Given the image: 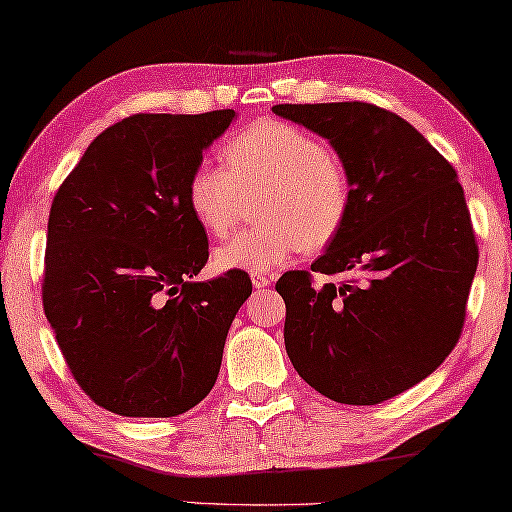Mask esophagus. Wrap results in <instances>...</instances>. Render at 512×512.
<instances>
[{
	"label": "esophagus",
	"mask_w": 512,
	"mask_h": 512,
	"mask_svg": "<svg viewBox=\"0 0 512 512\" xmlns=\"http://www.w3.org/2000/svg\"><path fill=\"white\" fill-rule=\"evenodd\" d=\"M273 285V276H269V273H253V287L257 289H266Z\"/></svg>",
	"instance_id": "esophagus-1"
}]
</instances>
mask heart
I'll use <instances>...</instances> for the list:
<instances>
[{"label":"heart","instance_id":"b5f03b06","mask_svg":"<svg viewBox=\"0 0 512 512\" xmlns=\"http://www.w3.org/2000/svg\"><path fill=\"white\" fill-rule=\"evenodd\" d=\"M223 167L200 163L186 181V204L213 236L236 225L241 193L264 188L262 225L223 243L220 271L269 273L299 250H322L342 232L352 209V181L319 137L278 119H259L230 137Z\"/></svg>","mask_w":512,"mask_h":512}]
</instances>
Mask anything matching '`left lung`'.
I'll return each instance as SVG.
<instances>
[{
	"label": "left lung",
	"mask_w": 512,
	"mask_h": 512,
	"mask_svg": "<svg viewBox=\"0 0 512 512\" xmlns=\"http://www.w3.org/2000/svg\"><path fill=\"white\" fill-rule=\"evenodd\" d=\"M326 137L352 181L342 232L308 271L276 282L285 349L326 398L379 404L432 375L460 340L478 246L453 165L398 114L370 103L276 105Z\"/></svg>",
	"instance_id": "left-lung-1"
}]
</instances>
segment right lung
Instances as JSON below:
<instances>
[{
    "label": "right lung",
    "mask_w": 512,
    "mask_h": 512,
    "mask_svg": "<svg viewBox=\"0 0 512 512\" xmlns=\"http://www.w3.org/2000/svg\"><path fill=\"white\" fill-rule=\"evenodd\" d=\"M234 110L133 114L89 144L52 200L43 310L75 381L131 418L193 409L216 384L248 273L193 278L209 241L186 204Z\"/></svg>",
    "instance_id": "1"
}]
</instances>
